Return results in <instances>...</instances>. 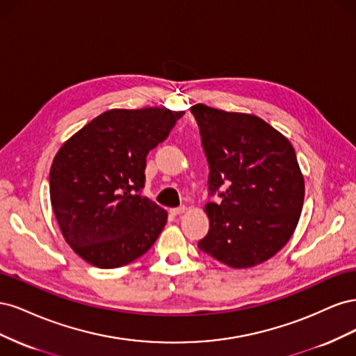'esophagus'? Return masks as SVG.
<instances>
[{
	"label": "esophagus",
	"mask_w": 356,
	"mask_h": 356,
	"mask_svg": "<svg viewBox=\"0 0 356 356\" xmlns=\"http://www.w3.org/2000/svg\"><path fill=\"white\" fill-rule=\"evenodd\" d=\"M186 207H184V204H182V207H178V208H172L169 212L172 213V215H181L182 212H186Z\"/></svg>",
	"instance_id": "obj_1"
}]
</instances>
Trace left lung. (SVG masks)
<instances>
[{"instance_id": "obj_1", "label": "left lung", "mask_w": 356, "mask_h": 356, "mask_svg": "<svg viewBox=\"0 0 356 356\" xmlns=\"http://www.w3.org/2000/svg\"><path fill=\"white\" fill-rule=\"evenodd\" d=\"M190 111L208 160L209 195L221 197L204 207L209 232L199 250L233 268L260 264L285 246L303 208L305 179L294 148L257 115L203 104Z\"/></svg>"}]
</instances>
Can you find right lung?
<instances>
[{
  "label": "right lung",
  "mask_w": 356,
  "mask_h": 356,
  "mask_svg": "<svg viewBox=\"0 0 356 356\" xmlns=\"http://www.w3.org/2000/svg\"><path fill=\"white\" fill-rule=\"evenodd\" d=\"M182 111L110 110L72 135L50 168V200L67 243L101 268L132 263L153 246L168 212L143 196L149 149Z\"/></svg>",
  "instance_id": "1"
}]
</instances>
